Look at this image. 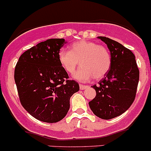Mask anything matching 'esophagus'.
<instances>
[{
	"mask_svg": "<svg viewBox=\"0 0 151 151\" xmlns=\"http://www.w3.org/2000/svg\"><path fill=\"white\" fill-rule=\"evenodd\" d=\"M87 88H88L87 86H85V85H82V84L80 85V90H84V89Z\"/></svg>",
	"mask_w": 151,
	"mask_h": 151,
	"instance_id": "34e87169",
	"label": "esophagus"
}]
</instances>
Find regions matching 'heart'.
Listing matches in <instances>:
<instances>
[{
    "mask_svg": "<svg viewBox=\"0 0 151 151\" xmlns=\"http://www.w3.org/2000/svg\"><path fill=\"white\" fill-rule=\"evenodd\" d=\"M58 60L68 74L74 72L80 61L81 67L74 77L82 82L88 81L92 77L95 80L102 78L111 65V54L105 46L85 40L71 45V51L61 49L58 53Z\"/></svg>",
    "mask_w": 151,
    "mask_h": 151,
    "instance_id": "1",
    "label": "heart"
}]
</instances>
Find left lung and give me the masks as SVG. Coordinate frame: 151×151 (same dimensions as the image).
<instances>
[{"label":"left lung","instance_id":"8db88e82","mask_svg":"<svg viewBox=\"0 0 151 151\" xmlns=\"http://www.w3.org/2000/svg\"><path fill=\"white\" fill-rule=\"evenodd\" d=\"M98 38L108 46L111 52V65L98 85L91 86L96 95L89 106L98 117L111 119L130 108L135 99L139 79V71L135 56L130 49L105 37Z\"/></svg>","mask_w":151,"mask_h":151}]
</instances>
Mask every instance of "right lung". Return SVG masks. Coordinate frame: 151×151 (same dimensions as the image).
Returning <instances> with one entry per match:
<instances>
[{"label":"right lung","mask_w":151,"mask_h":151,"mask_svg":"<svg viewBox=\"0 0 151 151\" xmlns=\"http://www.w3.org/2000/svg\"><path fill=\"white\" fill-rule=\"evenodd\" d=\"M66 42L49 39L23 53L14 69V81L21 105L38 120L60 121L70 108V98L80 89L69 80L58 60V53Z\"/></svg>","instance_id":"1"}]
</instances>
